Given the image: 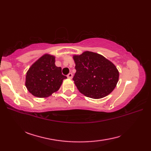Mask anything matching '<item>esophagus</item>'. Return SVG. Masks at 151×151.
Returning <instances> with one entry per match:
<instances>
[{"mask_svg": "<svg viewBox=\"0 0 151 151\" xmlns=\"http://www.w3.org/2000/svg\"><path fill=\"white\" fill-rule=\"evenodd\" d=\"M67 78H69V79H71L72 78H73V74L72 73H69L68 74V75H67Z\"/></svg>", "mask_w": 151, "mask_h": 151, "instance_id": "obj_1", "label": "esophagus"}]
</instances>
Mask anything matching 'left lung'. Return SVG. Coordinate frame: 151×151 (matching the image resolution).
<instances>
[{"mask_svg": "<svg viewBox=\"0 0 151 151\" xmlns=\"http://www.w3.org/2000/svg\"><path fill=\"white\" fill-rule=\"evenodd\" d=\"M76 72L73 80L78 91L89 98H103L112 92L119 81L117 67L101 54L85 51L74 55Z\"/></svg>", "mask_w": 151, "mask_h": 151, "instance_id": "obj_1", "label": "left lung"}]
</instances>
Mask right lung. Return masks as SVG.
Segmentation results:
<instances>
[{
	"label": "right lung",
	"instance_id": "1",
	"mask_svg": "<svg viewBox=\"0 0 151 151\" xmlns=\"http://www.w3.org/2000/svg\"><path fill=\"white\" fill-rule=\"evenodd\" d=\"M67 76L62 68L55 65V56L45 54L36 60L28 70L25 86L36 97L47 98L58 91Z\"/></svg>",
	"mask_w": 151,
	"mask_h": 151
}]
</instances>
